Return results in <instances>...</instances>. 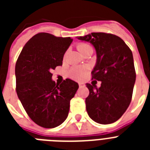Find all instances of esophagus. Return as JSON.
Returning a JSON list of instances; mask_svg holds the SVG:
<instances>
[{
  "instance_id": "obj_1",
  "label": "esophagus",
  "mask_w": 150,
  "mask_h": 150,
  "mask_svg": "<svg viewBox=\"0 0 150 150\" xmlns=\"http://www.w3.org/2000/svg\"><path fill=\"white\" fill-rule=\"evenodd\" d=\"M85 86V84L83 83H79V87H83Z\"/></svg>"
}]
</instances>
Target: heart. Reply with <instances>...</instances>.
Segmentation results:
<instances>
[{
  "label": "heart",
  "mask_w": 150,
  "mask_h": 150,
  "mask_svg": "<svg viewBox=\"0 0 150 150\" xmlns=\"http://www.w3.org/2000/svg\"><path fill=\"white\" fill-rule=\"evenodd\" d=\"M77 49L81 53L88 49H91V46L86 43H79L77 46ZM88 72V67L86 66H76L74 67L70 71V75L75 79H81L85 76Z\"/></svg>",
  "instance_id": "1"
}]
</instances>
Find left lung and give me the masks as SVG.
<instances>
[{
	"instance_id": "8db88e82",
	"label": "left lung",
	"mask_w": 150,
	"mask_h": 150,
	"mask_svg": "<svg viewBox=\"0 0 150 150\" xmlns=\"http://www.w3.org/2000/svg\"><path fill=\"white\" fill-rule=\"evenodd\" d=\"M76 38L95 49L97 60L91 74L92 79L101 82L100 88L86 83L88 116L99 124L115 122L132 100L136 80L132 52L121 38L111 34L91 33Z\"/></svg>"
}]
</instances>
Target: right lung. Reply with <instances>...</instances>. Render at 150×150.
Instances as JSON below:
<instances>
[{"instance_id": "add662e5", "label": "right lung", "mask_w": 150, "mask_h": 150, "mask_svg": "<svg viewBox=\"0 0 150 150\" xmlns=\"http://www.w3.org/2000/svg\"><path fill=\"white\" fill-rule=\"evenodd\" d=\"M73 40L39 33L22 49L16 64V93L29 117L38 125L52 128L65 121L70 101L79 88L66 79L55 84L51 71L62 65L63 57Z\"/></svg>"}]
</instances>
